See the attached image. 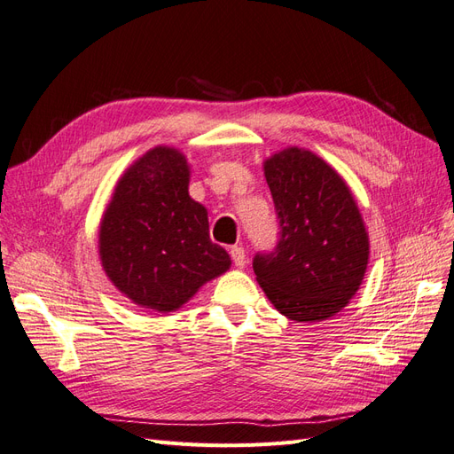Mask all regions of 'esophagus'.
<instances>
[{"instance_id":"obj_1","label":"esophagus","mask_w":454,"mask_h":454,"mask_svg":"<svg viewBox=\"0 0 454 454\" xmlns=\"http://www.w3.org/2000/svg\"><path fill=\"white\" fill-rule=\"evenodd\" d=\"M229 254H231L232 263H235L240 269L246 265V261H248V257H246V250L242 248V246H232V248L229 250Z\"/></svg>"}]
</instances>
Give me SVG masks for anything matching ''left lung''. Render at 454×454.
<instances>
[{
  "instance_id": "left-lung-1",
  "label": "left lung",
  "mask_w": 454,
  "mask_h": 454,
  "mask_svg": "<svg viewBox=\"0 0 454 454\" xmlns=\"http://www.w3.org/2000/svg\"><path fill=\"white\" fill-rule=\"evenodd\" d=\"M278 240L257 252L259 286L284 316L320 322L347 307L364 280L369 240L342 177L310 151L290 147L265 162Z\"/></svg>"
}]
</instances>
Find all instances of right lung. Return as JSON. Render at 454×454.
<instances>
[{"instance_id": "right-lung-1", "label": "right lung", "mask_w": 454, "mask_h": 454, "mask_svg": "<svg viewBox=\"0 0 454 454\" xmlns=\"http://www.w3.org/2000/svg\"><path fill=\"white\" fill-rule=\"evenodd\" d=\"M185 157L155 147L121 177L100 227V257L117 290L159 312L180 309L231 265L208 214L187 193Z\"/></svg>"}]
</instances>
